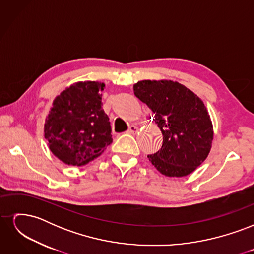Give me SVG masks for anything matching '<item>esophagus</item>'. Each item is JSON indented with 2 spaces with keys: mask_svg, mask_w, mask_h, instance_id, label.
I'll return each instance as SVG.
<instances>
[{
  "mask_svg": "<svg viewBox=\"0 0 254 254\" xmlns=\"http://www.w3.org/2000/svg\"><path fill=\"white\" fill-rule=\"evenodd\" d=\"M137 130H139V128H137L136 126H134V125H131V126L129 127V129H128V132L134 134V133L137 132Z\"/></svg>",
  "mask_w": 254,
  "mask_h": 254,
  "instance_id": "1",
  "label": "esophagus"
}]
</instances>
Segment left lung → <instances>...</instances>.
Listing matches in <instances>:
<instances>
[{
  "mask_svg": "<svg viewBox=\"0 0 254 254\" xmlns=\"http://www.w3.org/2000/svg\"><path fill=\"white\" fill-rule=\"evenodd\" d=\"M134 95L155 113L163 134L162 147L147 156L167 177L193 173L209 156L213 124L203 102L194 92L173 80H141L133 84Z\"/></svg>",
  "mask_w": 254,
  "mask_h": 254,
  "instance_id": "obj_1",
  "label": "left lung"
}]
</instances>
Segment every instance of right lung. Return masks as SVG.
<instances>
[{"mask_svg":"<svg viewBox=\"0 0 254 254\" xmlns=\"http://www.w3.org/2000/svg\"><path fill=\"white\" fill-rule=\"evenodd\" d=\"M104 88V82L78 81L54 99L44 137L53 155L64 164H87L112 143L109 118L102 107Z\"/></svg>","mask_w":254,"mask_h":254,"instance_id":"right-lung-1","label":"right lung"}]
</instances>
